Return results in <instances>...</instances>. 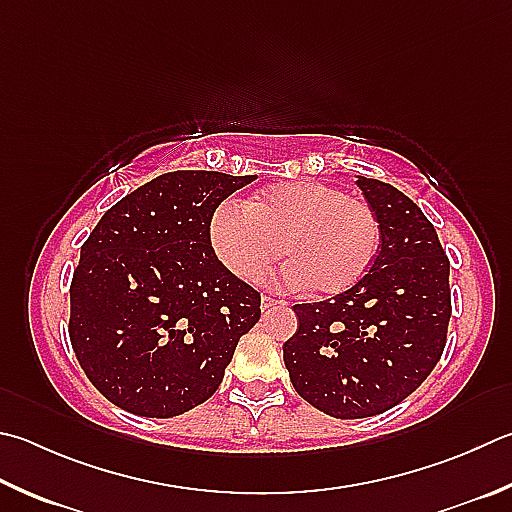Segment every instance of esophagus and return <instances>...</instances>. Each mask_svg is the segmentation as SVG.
Instances as JSON below:
<instances>
[{
    "label": "esophagus",
    "mask_w": 512,
    "mask_h": 512,
    "mask_svg": "<svg viewBox=\"0 0 512 512\" xmlns=\"http://www.w3.org/2000/svg\"><path fill=\"white\" fill-rule=\"evenodd\" d=\"M275 304H280V300H275V297H271V295H262V309L266 311V309H273Z\"/></svg>",
    "instance_id": "esophagus-1"
}]
</instances>
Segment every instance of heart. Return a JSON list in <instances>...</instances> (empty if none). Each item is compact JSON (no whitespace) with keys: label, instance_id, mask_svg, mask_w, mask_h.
Listing matches in <instances>:
<instances>
[{"label":"heart","instance_id":"heart-1","mask_svg":"<svg viewBox=\"0 0 512 512\" xmlns=\"http://www.w3.org/2000/svg\"><path fill=\"white\" fill-rule=\"evenodd\" d=\"M208 232L217 259L239 280L257 282L284 248L291 262L277 282L329 295L356 284L380 248L374 208L322 181L271 185L246 206L224 201Z\"/></svg>","mask_w":512,"mask_h":512}]
</instances>
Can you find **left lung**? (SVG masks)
Here are the masks:
<instances>
[{
  "mask_svg": "<svg viewBox=\"0 0 512 512\" xmlns=\"http://www.w3.org/2000/svg\"><path fill=\"white\" fill-rule=\"evenodd\" d=\"M380 224V250L347 291L295 304L284 342L295 392L336 418L392 410L432 374L448 340L450 259L421 208L394 185L358 176Z\"/></svg>",
  "mask_w": 512,
  "mask_h": 512,
  "instance_id": "obj_1",
  "label": "left lung"
}]
</instances>
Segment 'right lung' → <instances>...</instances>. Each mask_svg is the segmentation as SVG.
I'll return each instance as SVG.
<instances>
[{
    "label": "right lung",
    "mask_w": 512,
    "mask_h": 512,
    "mask_svg": "<svg viewBox=\"0 0 512 512\" xmlns=\"http://www.w3.org/2000/svg\"><path fill=\"white\" fill-rule=\"evenodd\" d=\"M255 176L179 170L111 206L80 248L69 338L120 410L170 418L206 403L262 295L219 262L210 219Z\"/></svg>",
    "instance_id": "1"
}]
</instances>
